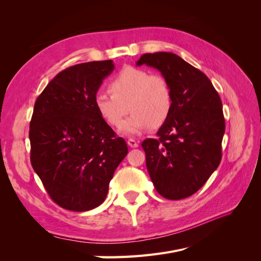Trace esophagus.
Returning a JSON list of instances; mask_svg holds the SVG:
<instances>
[{"label": "esophagus", "instance_id": "1", "mask_svg": "<svg viewBox=\"0 0 261 261\" xmlns=\"http://www.w3.org/2000/svg\"><path fill=\"white\" fill-rule=\"evenodd\" d=\"M127 145L132 148H137L138 147V141H136L134 138H129L127 140Z\"/></svg>", "mask_w": 261, "mask_h": 261}]
</instances>
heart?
Returning a JSON list of instances; mask_svg holds the SVG:
<instances>
[{
  "instance_id": "b5f03b06",
  "label": "heart",
  "mask_w": 261,
  "mask_h": 261,
  "mask_svg": "<svg viewBox=\"0 0 261 261\" xmlns=\"http://www.w3.org/2000/svg\"><path fill=\"white\" fill-rule=\"evenodd\" d=\"M108 92L94 97L97 112L110 126L118 127L129 111L133 113L121 126L126 136H135L162 126L170 117L173 94L168 81L143 68H123L109 84Z\"/></svg>"
}]
</instances>
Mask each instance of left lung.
<instances>
[{
    "mask_svg": "<svg viewBox=\"0 0 261 261\" xmlns=\"http://www.w3.org/2000/svg\"><path fill=\"white\" fill-rule=\"evenodd\" d=\"M144 64L159 70L173 94L159 138L141 144L147 170L164 198L184 199L201 188L220 164L225 130L222 102L209 78L174 53H146L136 62Z\"/></svg>",
    "mask_w": 261,
    "mask_h": 261,
    "instance_id": "1",
    "label": "left lung"
}]
</instances>
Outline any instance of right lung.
Segmentation results:
<instances>
[{"mask_svg":"<svg viewBox=\"0 0 261 261\" xmlns=\"http://www.w3.org/2000/svg\"><path fill=\"white\" fill-rule=\"evenodd\" d=\"M113 61L62 70L38 97L30 122V161L54 202L88 211L105 201L114 171L128 152L102 120L94 97Z\"/></svg>","mask_w":261,"mask_h":261,"instance_id":"right-lung-1","label":"right lung"}]
</instances>
